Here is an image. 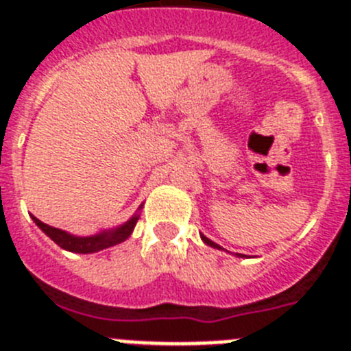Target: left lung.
Listing matches in <instances>:
<instances>
[{
    "label": "left lung",
    "instance_id": "8db88e82",
    "mask_svg": "<svg viewBox=\"0 0 351 351\" xmlns=\"http://www.w3.org/2000/svg\"><path fill=\"white\" fill-rule=\"evenodd\" d=\"M200 237H202V241H204V243H206V244H207V246L214 247V250H223V247H221V246H219V244L213 243V241H210V239H207V237H206V235H202V234H200ZM237 256H241V258H243V255H239V253H237Z\"/></svg>",
    "mask_w": 351,
    "mask_h": 351
}]
</instances>
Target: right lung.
Wrapping results in <instances>:
<instances>
[{
    "label": "right lung",
    "mask_w": 351,
    "mask_h": 351,
    "mask_svg": "<svg viewBox=\"0 0 351 351\" xmlns=\"http://www.w3.org/2000/svg\"><path fill=\"white\" fill-rule=\"evenodd\" d=\"M141 209L142 206L138 207V210ZM31 218H33V221L36 223V226H38L40 230L47 235V237H51L60 247H63V250L66 251H71V253H82V255H88V253H96V251L107 250V247L116 246V244L126 241V239L132 235L133 228H135L138 218H141V214L135 213L128 221L116 226V228H108V230H101L95 235H86V237L68 234V232L60 230V228L45 225V223H42L38 218H35V216H31Z\"/></svg>",
    "instance_id": "add662e5"
}]
</instances>
